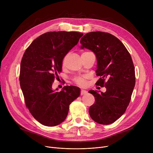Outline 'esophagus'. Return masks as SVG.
<instances>
[{
	"mask_svg": "<svg viewBox=\"0 0 153 153\" xmlns=\"http://www.w3.org/2000/svg\"><path fill=\"white\" fill-rule=\"evenodd\" d=\"M87 91H85V90H81V95H85V94H87Z\"/></svg>",
	"mask_w": 153,
	"mask_h": 153,
	"instance_id": "1",
	"label": "esophagus"
}]
</instances>
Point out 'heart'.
I'll list each match as a JSON object with an SVG mask.
<instances>
[{"instance_id": "obj_1", "label": "heart", "mask_w": 153, "mask_h": 153, "mask_svg": "<svg viewBox=\"0 0 153 153\" xmlns=\"http://www.w3.org/2000/svg\"><path fill=\"white\" fill-rule=\"evenodd\" d=\"M85 53H87V52H85ZM75 81H76V84H77L78 85H83L85 84L84 77H78L75 80Z\"/></svg>"}]
</instances>
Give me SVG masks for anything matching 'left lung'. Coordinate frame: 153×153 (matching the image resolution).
<instances>
[{
  "label": "left lung",
  "instance_id": "8db88e82",
  "mask_svg": "<svg viewBox=\"0 0 153 153\" xmlns=\"http://www.w3.org/2000/svg\"><path fill=\"white\" fill-rule=\"evenodd\" d=\"M81 48L94 52L97 58L96 84L106 92L91 90L95 102L90 107L91 118L99 124L115 122L126 110L135 85V72L131 55L119 39L108 33L92 31L81 39Z\"/></svg>",
  "mask_w": 153,
  "mask_h": 153
}]
</instances>
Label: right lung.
Listing matches in <instances>:
<instances>
[{"label": "right lung", "instance_id": "right-lung-1", "mask_svg": "<svg viewBox=\"0 0 153 153\" xmlns=\"http://www.w3.org/2000/svg\"><path fill=\"white\" fill-rule=\"evenodd\" d=\"M82 33L47 32L33 40L20 64V84L27 107L41 124L54 126L67 117L69 105L81 94L76 86L53 90V83L61 72L62 59L75 46Z\"/></svg>", "mask_w": 153, "mask_h": 153}]
</instances>
